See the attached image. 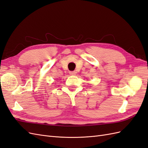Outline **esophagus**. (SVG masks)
I'll use <instances>...</instances> for the list:
<instances>
[{"instance_id":"1","label":"esophagus","mask_w":148,"mask_h":148,"mask_svg":"<svg viewBox=\"0 0 148 148\" xmlns=\"http://www.w3.org/2000/svg\"><path fill=\"white\" fill-rule=\"evenodd\" d=\"M69 74L70 75H76V71H70L69 72Z\"/></svg>"}]
</instances>
